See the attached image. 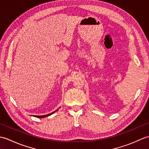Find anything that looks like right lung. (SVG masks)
Instances as JSON below:
<instances>
[{"mask_svg": "<svg viewBox=\"0 0 149 149\" xmlns=\"http://www.w3.org/2000/svg\"><path fill=\"white\" fill-rule=\"evenodd\" d=\"M59 109H57L56 111H54V112H52V113H50V114H48V115H42V116H36V115H33L34 116H35V117H37V118H44V117H47V116H50V115H52L53 113H54L56 111H58Z\"/></svg>", "mask_w": 149, "mask_h": 149, "instance_id": "add662e5", "label": "right lung"}]
</instances>
